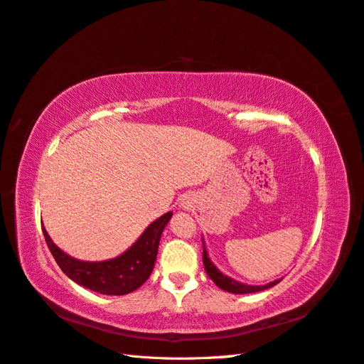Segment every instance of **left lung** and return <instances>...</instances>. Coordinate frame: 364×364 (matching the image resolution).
Here are the masks:
<instances>
[{
	"mask_svg": "<svg viewBox=\"0 0 364 364\" xmlns=\"http://www.w3.org/2000/svg\"><path fill=\"white\" fill-rule=\"evenodd\" d=\"M204 245V242H203ZM203 264H204V268H205V273L207 276H209L213 282L220 287L221 289H224V291H228V293H233V294H248V293H257V291H264V289H268L272 288L274 285H277L280 280L282 279H277V280H273V282L269 284H265V285H247V284H241L237 282V280L228 277L225 274H223L220 269H218L213 262L210 261L209 255H207V250L205 247L203 248Z\"/></svg>",
	"mask_w": 364,
	"mask_h": 364,
	"instance_id": "1",
	"label": "left lung"
}]
</instances>
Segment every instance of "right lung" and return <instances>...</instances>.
Listing matches in <instances>:
<instances>
[{
  "label": "right lung",
  "instance_id": "1",
  "mask_svg": "<svg viewBox=\"0 0 364 364\" xmlns=\"http://www.w3.org/2000/svg\"><path fill=\"white\" fill-rule=\"evenodd\" d=\"M171 218L172 212L164 213L149 224L139 240L123 255L102 262H87L71 257L51 241L44 225L43 233L59 268L73 282L100 294L123 296L140 288L151 276L157 259L161 233Z\"/></svg>",
  "mask_w": 364,
  "mask_h": 364
}]
</instances>
